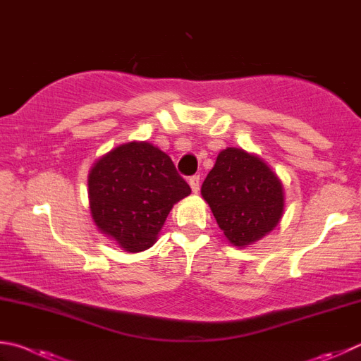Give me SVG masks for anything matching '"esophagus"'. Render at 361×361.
Listing matches in <instances>:
<instances>
[{"label":"esophagus","instance_id":"1","mask_svg":"<svg viewBox=\"0 0 361 361\" xmlns=\"http://www.w3.org/2000/svg\"><path fill=\"white\" fill-rule=\"evenodd\" d=\"M189 186H191L192 192L197 194L199 189H200V176L199 175H192L191 178H189Z\"/></svg>","mask_w":361,"mask_h":361}]
</instances>
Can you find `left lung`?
<instances>
[{"label":"left lung","mask_w":361,"mask_h":361,"mask_svg":"<svg viewBox=\"0 0 361 361\" xmlns=\"http://www.w3.org/2000/svg\"><path fill=\"white\" fill-rule=\"evenodd\" d=\"M202 197L232 245L245 247L271 232L284 212V189L260 158L222 149L202 185Z\"/></svg>","instance_id":"left-lung-1"}]
</instances>
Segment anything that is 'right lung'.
<instances>
[{
  "mask_svg": "<svg viewBox=\"0 0 361 361\" xmlns=\"http://www.w3.org/2000/svg\"><path fill=\"white\" fill-rule=\"evenodd\" d=\"M191 188L172 159L147 142H129L94 162L88 175L97 228L128 252L152 247L176 202Z\"/></svg>",
  "mask_w": 361,
  "mask_h": 361,
  "instance_id": "add662e5",
  "label": "right lung"
}]
</instances>
